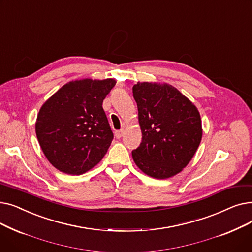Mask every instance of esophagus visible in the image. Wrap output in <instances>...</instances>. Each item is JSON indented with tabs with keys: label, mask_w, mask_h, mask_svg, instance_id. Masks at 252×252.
I'll return each mask as SVG.
<instances>
[{
	"label": "esophagus",
	"mask_w": 252,
	"mask_h": 252,
	"mask_svg": "<svg viewBox=\"0 0 252 252\" xmlns=\"http://www.w3.org/2000/svg\"><path fill=\"white\" fill-rule=\"evenodd\" d=\"M123 136H124V129L116 130V131H115V137H116V139H121Z\"/></svg>",
	"instance_id": "obj_1"
}]
</instances>
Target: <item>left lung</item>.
Wrapping results in <instances>:
<instances>
[{"label":"left lung","mask_w":252,"mask_h":252,"mask_svg":"<svg viewBox=\"0 0 252 252\" xmlns=\"http://www.w3.org/2000/svg\"><path fill=\"white\" fill-rule=\"evenodd\" d=\"M142 130L131 155L137 166L155 179L173 177L186 167L202 138L196 106L167 84L138 83L133 87Z\"/></svg>","instance_id":"obj_1"}]
</instances>
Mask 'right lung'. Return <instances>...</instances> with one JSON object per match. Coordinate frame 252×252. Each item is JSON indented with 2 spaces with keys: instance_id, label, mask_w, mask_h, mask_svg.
Listing matches in <instances>:
<instances>
[{
  "instance_id": "1",
  "label": "right lung",
  "mask_w": 252,
  "mask_h": 252,
  "mask_svg": "<svg viewBox=\"0 0 252 252\" xmlns=\"http://www.w3.org/2000/svg\"><path fill=\"white\" fill-rule=\"evenodd\" d=\"M115 84L113 78L69 82L39 109L35 123L39 146L62 173L85 174L107 152L113 133L102 104Z\"/></svg>"
}]
</instances>
